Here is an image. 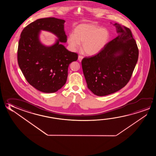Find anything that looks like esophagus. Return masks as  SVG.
Listing matches in <instances>:
<instances>
[{
	"label": "esophagus",
	"instance_id": "obj_1",
	"mask_svg": "<svg viewBox=\"0 0 156 156\" xmlns=\"http://www.w3.org/2000/svg\"><path fill=\"white\" fill-rule=\"evenodd\" d=\"M83 58V56H82V55H79L78 56V60H79V62H82Z\"/></svg>",
	"mask_w": 156,
	"mask_h": 156
}]
</instances>
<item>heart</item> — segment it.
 Segmentation results:
<instances>
[{"mask_svg":"<svg viewBox=\"0 0 156 156\" xmlns=\"http://www.w3.org/2000/svg\"><path fill=\"white\" fill-rule=\"evenodd\" d=\"M110 34L107 29L91 23H84L76 27L73 34L67 38V42L73 49L79 48L82 44V50L89 55L100 53L109 40Z\"/></svg>","mask_w":156,"mask_h":156,"instance_id":"heart-1","label":"heart"}]
</instances>
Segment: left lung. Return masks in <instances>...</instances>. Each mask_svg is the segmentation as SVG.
I'll list each match as a JSON object with an SVG mask.
<instances>
[{
    "label": "left lung",
    "instance_id": "left-lung-1",
    "mask_svg": "<svg viewBox=\"0 0 156 156\" xmlns=\"http://www.w3.org/2000/svg\"><path fill=\"white\" fill-rule=\"evenodd\" d=\"M114 26L119 35L100 53L82 61L87 87L99 96L112 94L125 87L138 62V46L130 29L118 23Z\"/></svg>",
    "mask_w": 156,
    "mask_h": 156
}]
</instances>
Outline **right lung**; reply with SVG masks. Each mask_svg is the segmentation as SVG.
I'll return each mask as SVG.
<instances>
[{
    "instance_id": "right-lung-1",
    "label": "right lung",
    "mask_w": 156,
    "mask_h": 156,
    "mask_svg": "<svg viewBox=\"0 0 156 156\" xmlns=\"http://www.w3.org/2000/svg\"><path fill=\"white\" fill-rule=\"evenodd\" d=\"M63 20L48 17L40 18L26 27L18 42L17 60L27 81L41 92L53 93L65 84L68 67L78 59L76 53L69 51L60 42L65 43L67 36ZM41 30H48L58 37L49 47L39 40Z\"/></svg>"
}]
</instances>
